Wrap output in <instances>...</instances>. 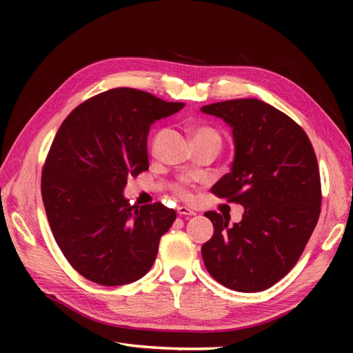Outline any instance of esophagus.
Listing matches in <instances>:
<instances>
[{"label":"esophagus","mask_w":353,"mask_h":353,"mask_svg":"<svg viewBox=\"0 0 353 353\" xmlns=\"http://www.w3.org/2000/svg\"><path fill=\"white\" fill-rule=\"evenodd\" d=\"M177 214H179V216H194L196 212L191 210V208H188V207H179Z\"/></svg>","instance_id":"esophagus-1"}]
</instances>
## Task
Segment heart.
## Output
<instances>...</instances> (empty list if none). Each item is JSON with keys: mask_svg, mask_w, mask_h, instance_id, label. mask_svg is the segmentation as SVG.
<instances>
[{"mask_svg": "<svg viewBox=\"0 0 353 353\" xmlns=\"http://www.w3.org/2000/svg\"><path fill=\"white\" fill-rule=\"evenodd\" d=\"M198 137H216L218 139V134L214 132L213 129H208V128H199V129H196L194 130V139H198ZM176 191L179 194L182 196L183 199H190V193L187 190H185L183 187H181V185H179V187H176Z\"/></svg>", "mask_w": 353, "mask_h": 353, "instance_id": "obj_1", "label": "heart"}]
</instances>
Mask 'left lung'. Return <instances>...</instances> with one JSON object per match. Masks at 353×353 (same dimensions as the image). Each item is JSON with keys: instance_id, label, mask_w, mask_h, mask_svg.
<instances>
[{"instance_id": "8db88e82", "label": "left lung", "mask_w": 353, "mask_h": 353, "mask_svg": "<svg viewBox=\"0 0 353 353\" xmlns=\"http://www.w3.org/2000/svg\"><path fill=\"white\" fill-rule=\"evenodd\" d=\"M232 129L235 155L212 191L244 207L240 223L207 212L213 236L202 244L210 276L227 288H271L302 255L321 213V177L314 149L297 123L260 99L201 107Z\"/></svg>"}]
</instances>
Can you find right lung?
I'll return each instance as SVG.
<instances>
[{"instance_id": "right-lung-1", "label": "right lung", "mask_w": 353, "mask_h": 353, "mask_svg": "<svg viewBox=\"0 0 353 353\" xmlns=\"http://www.w3.org/2000/svg\"><path fill=\"white\" fill-rule=\"evenodd\" d=\"M183 105L113 88L76 107L59 128L41 174V198L57 246L92 282L132 283L154 265L176 212L160 202L134 208L123 193L129 177L149 168V129Z\"/></svg>"}]
</instances>
